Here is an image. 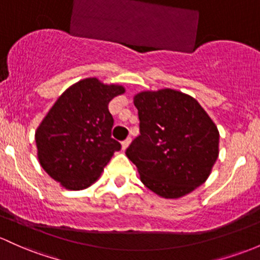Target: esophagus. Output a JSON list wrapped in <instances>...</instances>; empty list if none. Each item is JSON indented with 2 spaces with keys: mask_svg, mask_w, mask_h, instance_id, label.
Segmentation results:
<instances>
[{
  "mask_svg": "<svg viewBox=\"0 0 260 260\" xmlns=\"http://www.w3.org/2000/svg\"><path fill=\"white\" fill-rule=\"evenodd\" d=\"M130 142H131V139H130V138L125 139V140L121 142V147H122V150H126V149H127V146H129V145H130Z\"/></svg>",
  "mask_w": 260,
  "mask_h": 260,
  "instance_id": "obj_1",
  "label": "esophagus"
}]
</instances>
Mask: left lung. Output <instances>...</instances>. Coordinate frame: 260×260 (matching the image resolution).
<instances>
[{"label": "left lung", "instance_id": "8db88e82", "mask_svg": "<svg viewBox=\"0 0 260 260\" xmlns=\"http://www.w3.org/2000/svg\"><path fill=\"white\" fill-rule=\"evenodd\" d=\"M140 135L126 149L147 188L178 198L202 185L218 157L219 133L196 99L181 91H142L134 98Z\"/></svg>", "mask_w": 260, "mask_h": 260}]
</instances>
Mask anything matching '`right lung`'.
Segmentation results:
<instances>
[{
	"label": "right lung",
	"instance_id": "1",
	"mask_svg": "<svg viewBox=\"0 0 260 260\" xmlns=\"http://www.w3.org/2000/svg\"><path fill=\"white\" fill-rule=\"evenodd\" d=\"M124 91L88 78L58 98L36 131L38 160L53 180L68 189H83L99 177L121 149L111 138L114 119L108 105Z\"/></svg>",
	"mask_w": 260,
	"mask_h": 260
}]
</instances>
